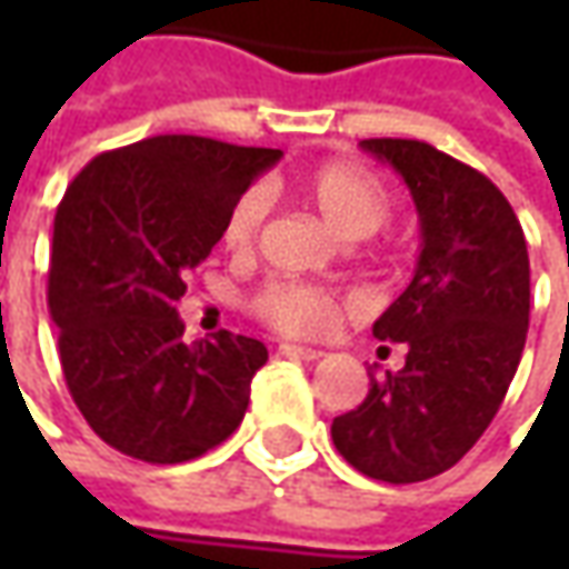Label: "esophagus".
Segmentation results:
<instances>
[{
    "label": "esophagus",
    "mask_w": 569,
    "mask_h": 569,
    "mask_svg": "<svg viewBox=\"0 0 569 569\" xmlns=\"http://www.w3.org/2000/svg\"><path fill=\"white\" fill-rule=\"evenodd\" d=\"M278 351H281V355H288V358H300V361H319V358H322V351H319V348H307V345H291V341L278 345Z\"/></svg>",
    "instance_id": "esophagus-1"
}]
</instances>
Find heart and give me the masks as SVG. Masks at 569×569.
I'll return each instance as SVG.
<instances>
[{
  "label": "heart",
  "mask_w": 569,
  "mask_h": 569,
  "mask_svg": "<svg viewBox=\"0 0 569 569\" xmlns=\"http://www.w3.org/2000/svg\"><path fill=\"white\" fill-rule=\"evenodd\" d=\"M297 189L341 240H363L377 233L392 211V192L386 180L361 161H326L307 170ZM266 214H269L266 189H247L228 211L221 243L230 252H250ZM250 307L262 322L288 336H322L339 317L336 297L322 288L297 284V281L266 284L252 297Z\"/></svg>",
  "instance_id": "b5f03b06"
}]
</instances>
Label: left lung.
I'll return each mask as SVG.
<instances>
[{
    "label": "left lung",
    "instance_id": "left-lung-1",
    "mask_svg": "<svg viewBox=\"0 0 569 569\" xmlns=\"http://www.w3.org/2000/svg\"><path fill=\"white\" fill-rule=\"evenodd\" d=\"M421 218L411 284L373 322L405 341L402 370H367L370 392L332 421V443L355 469L415 485L452 469L488 430L529 332V252L513 206L485 173L415 139H363Z\"/></svg>",
    "mask_w": 569,
    "mask_h": 569
}]
</instances>
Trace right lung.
Segmentation results:
<instances>
[{
  "label": "right lung",
  "mask_w": 569,
  "mask_h": 569,
  "mask_svg": "<svg viewBox=\"0 0 569 569\" xmlns=\"http://www.w3.org/2000/svg\"><path fill=\"white\" fill-rule=\"evenodd\" d=\"M278 158V148L154 136L103 151L69 183L47 303L66 386L103 443L177 466L240 427L269 351L228 329L183 341L177 300L233 202Z\"/></svg>",
  "instance_id": "obj_1"
}]
</instances>
